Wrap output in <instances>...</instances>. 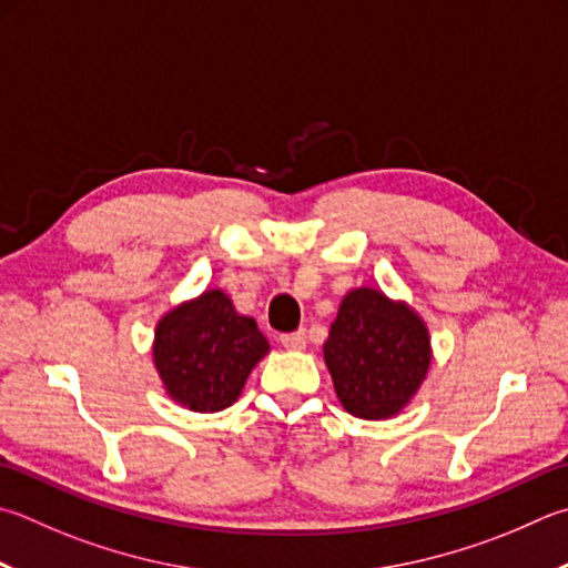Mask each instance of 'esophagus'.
<instances>
[{"mask_svg": "<svg viewBox=\"0 0 568 568\" xmlns=\"http://www.w3.org/2000/svg\"><path fill=\"white\" fill-rule=\"evenodd\" d=\"M281 345L285 349H305V333L303 329H297V333H285L281 335Z\"/></svg>", "mask_w": 568, "mask_h": 568, "instance_id": "1", "label": "esophagus"}]
</instances>
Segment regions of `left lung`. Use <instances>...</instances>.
I'll list each match as a JSON object with an SVG mask.
<instances>
[{
    "instance_id": "8db88e82",
    "label": "left lung",
    "mask_w": 568,
    "mask_h": 568,
    "mask_svg": "<svg viewBox=\"0 0 568 568\" xmlns=\"http://www.w3.org/2000/svg\"><path fill=\"white\" fill-rule=\"evenodd\" d=\"M323 357L345 412L359 419H389L427 379L429 327L409 303L359 285L339 303Z\"/></svg>"
}]
</instances>
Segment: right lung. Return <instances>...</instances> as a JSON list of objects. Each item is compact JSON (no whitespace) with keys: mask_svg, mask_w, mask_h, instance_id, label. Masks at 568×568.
Listing matches in <instances>:
<instances>
[{"mask_svg":"<svg viewBox=\"0 0 568 568\" xmlns=\"http://www.w3.org/2000/svg\"><path fill=\"white\" fill-rule=\"evenodd\" d=\"M153 367L166 395L191 412H221L241 397L253 367L271 353L255 320L209 287L163 313L153 329Z\"/></svg>","mask_w":568,"mask_h":568,"instance_id":"1","label":"right lung"}]
</instances>
